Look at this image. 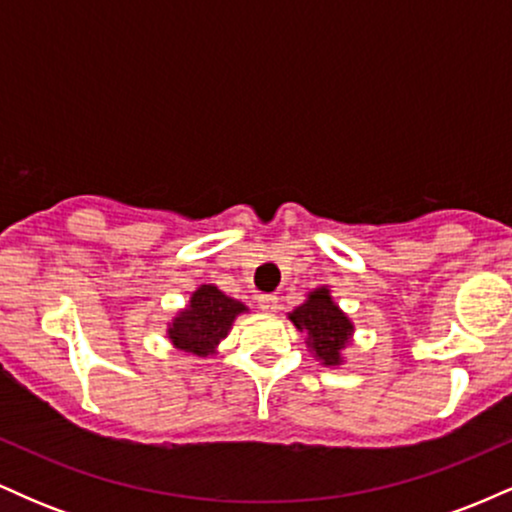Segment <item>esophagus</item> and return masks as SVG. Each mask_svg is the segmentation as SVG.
Returning <instances> with one entry per match:
<instances>
[{"label":"esophagus","mask_w":512,"mask_h":512,"mask_svg":"<svg viewBox=\"0 0 512 512\" xmlns=\"http://www.w3.org/2000/svg\"><path fill=\"white\" fill-rule=\"evenodd\" d=\"M257 305H260V310H264V313H276V310H279V298L260 296L257 298Z\"/></svg>","instance_id":"obj_1"}]
</instances>
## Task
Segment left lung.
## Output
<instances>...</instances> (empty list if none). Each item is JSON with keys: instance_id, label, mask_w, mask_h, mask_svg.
Instances as JSON below:
<instances>
[{"instance_id": "1", "label": "left lung", "mask_w": 512, "mask_h": 512, "mask_svg": "<svg viewBox=\"0 0 512 512\" xmlns=\"http://www.w3.org/2000/svg\"><path fill=\"white\" fill-rule=\"evenodd\" d=\"M289 320L296 325L298 332L308 334L305 344L322 366H339L342 363V351L351 342L354 325L332 301L330 289L322 286V289L310 291L305 303L289 313Z\"/></svg>"}]
</instances>
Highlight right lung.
<instances>
[{
    "label": "right lung",
    "instance_id": "obj_1",
    "mask_svg": "<svg viewBox=\"0 0 512 512\" xmlns=\"http://www.w3.org/2000/svg\"><path fill=\"white\" fill-rule=\"evenodd\" d=\"M245 310L248 308L243 303L228 298L214 284H202L190 296V305L168 325V339L175 349L187 354L211 356L221 339H226L233 320Z\"/></svg>",
    "mask_w": 512,
    "mask_h": 512
}]
</instances>
